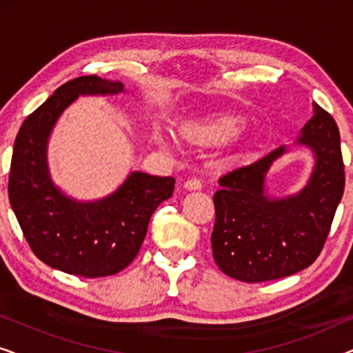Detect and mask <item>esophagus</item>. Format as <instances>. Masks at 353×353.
Instances as JSON below:
<instances>
[{
  "instance_id": "34e87169",
  "label": "esophagus",
  "mask_w": 353,
  "mask_h": 353,
  "mask_svg": "<svg viewBox=\"0 0 353 353\" xmlns=\"http://www.w3.org/2000/svg\"><path fill=\"white\" fill-rule=\"evenodd\" d=\"M185 188L190 191H197L202 188V181L199 180V178H188V180L185 181Z\"/></svg>"
}]
</instances>
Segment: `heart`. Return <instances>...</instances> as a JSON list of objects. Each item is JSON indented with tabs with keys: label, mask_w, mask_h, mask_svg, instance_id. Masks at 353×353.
I'll list each match as a JSON object with an SVG mask.
<instances>
[{
	"label": "heart",
	"mask_w": 353,
	"mask_h": 353,
	"mask_svg": "<svg viewBox=\"0 0 353 353\" xmlns=\"http://www.w3.org/2000/svg\"><path fill=\"white\" fill-rule=\"evenodd\" d=\"M241 132V122L233 117H212L188 123L181 128L183 137L196 143H223Z\"/></svg>",
	"instance_id": "1"
}]
</instances>
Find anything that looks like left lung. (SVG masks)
<instances>
[{
	"label": "left lung",
	"mask_w": 353,
	"mask_h": 353,
	"mask_svg": "<svg viewBox=\"0 0 353 353\" xmlns=\"http://www.w3.org/2000/svg\"><path fill=\"white\" fill-rule=\"evenodd\" d=\"M313 112L299 143L313 149L316 163L299 194L278 201L263 196L265 173L284 146L220 176L212 252L228 276L245 283L289 276L310 267L325 248L344 194L345 172L334 119L316 103Z\"/></svg>",
	"instance_id": "left-lung-1"
}]
</instances>
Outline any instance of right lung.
<instances>
[{
  "label": "right lung",
  "mask_w": 353,
  "mask_h": 353,
  "mask_svg": "<svg viewBox=\"0 0 353 353\" xmlns=\"http://www.w3.org/2000/svg\"><path fill=\"white\" fill-rule=\"evenodd\" d=\"M120 81L81 75L65 81L19 130L8 196L32 252L51 268L101 278L127 268L137 257L159 204L175 190V178L134 172L103 201L80 204L52 186L46 143L52 125L79 94H117Z\"/></svg>",
  "instance_id": "obj_1"
}]
</instances>
